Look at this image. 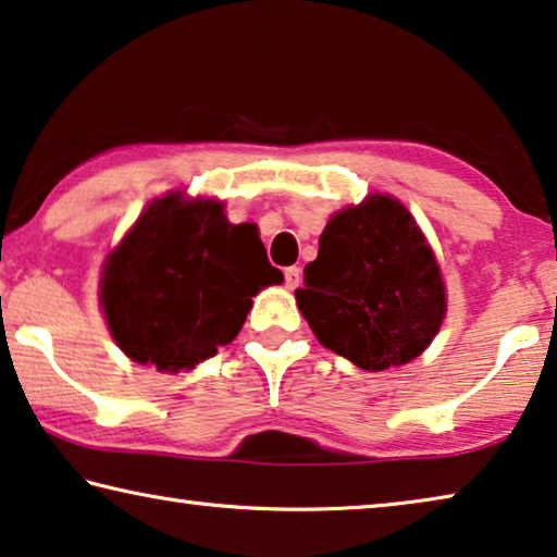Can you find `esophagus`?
Returning <instances> with one entry per match:
<instances>
[{"instance_id":"34e87169","label":"esophagus","mask_w":557,"mask_h":557,"mask_svg":"<svg viewBox=\"0 0 557 557\" xmlns=\"http://www.w3.org/2000/svg\"><path fill=\"white\" fill-rule=\"evenodd\" d=\"M284 276H286V286L288 288H296L298 284H301V269H298V267H288L284 271Z\"/></svg>"}]
</instances>
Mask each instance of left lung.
Listing matches in <instances>:
<instances>
[{"mask_svg":"<svg viewBox=\"0 0 557 557\" xmlns=\"http://www.w3.org/2000/svg\"><path fill=\"white\" fill-rule=\"evenodd\" d=\"M296 301L321 346L363 371L413 361L446 315L431 246L391 196H371L329 221Z\"/></svg>","mask_w":557,"mask_h":557,"instance_id":"1","label":"left lung"}]
</instances>
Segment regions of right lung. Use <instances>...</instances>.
Listing matches in <instances>:
<instances>
[{
	"mask_svg": "<svg viewBox=\"0 0 557 557\" xmlns=\"http://www.w3.org/2000/svg\"><path fill=\"white\" fill-rule=\"evenodd\" d=\"M281 281L253 224H228L219 201L169 194L107 259L101 306L132 361L178 373L231 344L251 298Z\"/></svg>",
	"mask_w": 557,
	"mask_h": 557,
	"instance_id": "add662e5",
	"label": "right lung"
}]
</instances>
